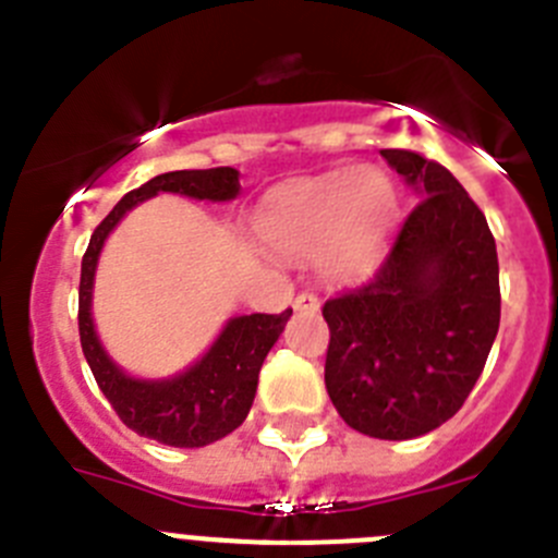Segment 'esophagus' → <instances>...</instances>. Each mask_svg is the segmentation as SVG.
<instances>
[{
  "label": "esophagus",
  "mask_w": 558,
  "mask_h": 558,
  "mask_svg": "<svg viewBox=\"0 0 558 558\" xmlns=\"http://www.w3.org/2000/svg\"><path fill=\"white\" fill-rule=\"evenodd\" d=\"M293 306L299 312H317V310H320V299H317L315 293H299V295H295Z\"/></svg>",
  "instance_id": "1"
}]
</instances>
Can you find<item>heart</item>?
I'll return each mask as SVG.
<instances>
[{"label": "heart", "instance_id": "obj_1", "mask_svg": "<svg viewBox=\"0 0 558 558\" xmlns=\"http://www.w3.org/2000/svg\"><path fill=\"white\" fill-rule=\"evenodd\" d=\"M395 214L397 189L380 169H339L270 196L259 232L279 252H320V268L348 279L369 268Z\"/></svg>", "mask_w": 558, "mask_h": 558}]
</instances>
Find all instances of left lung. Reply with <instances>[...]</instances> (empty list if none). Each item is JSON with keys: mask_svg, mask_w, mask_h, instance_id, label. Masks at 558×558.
Segmentation results:
<instances>
[{"mask_svg": "<svg viewBox=\"0 0 558 558\" xmlns=\"http://www.w3.org/2000/svg\"><path fill=\"white\" fill-rule=\"evenodd\" d=\"M380 156L422 196L380 268L323 304L326 389L359 433L405 441L441 427L482 375L501 320L485 214L438 161Z\"/></svg>", "mask_w": 558, "mask_h": 558, "instance_id": "left-lung-1", "label": "left lung"}]
</instances>
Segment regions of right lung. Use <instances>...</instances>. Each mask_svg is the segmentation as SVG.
Masks as SVG:
<instances>
[{
    "mask_svg": "<svg viewBox=\"0 0 558 558\" xmlns=\"http://www.w3.org/2000/svg\"><path fill=\"white\" fill-rule=\"evenodd\" d=\"M158 191L225 203V199H235L241 183H238V169L232 167L180 169V172L158 174L140 189L129 191L114 205V210L95 227L87 252H84L82 282H78V337H82L84 359L98 380V389L111 402L117 416L123 418L125 427L167 447H208L243 424L254 402V391H257L259 367L279 333L284 331V323L290 320L293 310H284L279 315L257 312V315L232 317L219 339L210 344L208 353L174 378L140 380L117 367L100 348L93 315H89L95 265H98L106 235L114 230L117 221L131 208L156 196Z\"/></svg>",
    "mask_w": 558,
    "mask_h": 558,
    "instance_id": "add662e5",
    "label": "right lung"
}]
</instances>
